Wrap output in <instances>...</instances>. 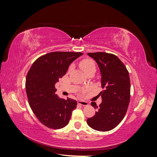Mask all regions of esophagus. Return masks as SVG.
<instances>
[{
    "instance_id": "obj_1",
    "label": "esophagus",
    "mask_w": 157,
    "mask_h": 157,
    "mask_svg": "<svg viewBox=\"0 0 157 157\" xmlns=\"http://www.w3.org/2000/svg\"><path fill=\"white\" fill-rule=\"evenodd\" d=\"M78 103L80 105H82V106H87L88 105V103L87 101H82V100H78Z\"/></svg>"
}]
</instances>
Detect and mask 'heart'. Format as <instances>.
Returning <instances> with one entry per match:
<instances>
[{"mask_svg":"<svg viewBox=\"0 0 157 157\" xmlns=\"http://www.w3.org/2000/svg\"><path fill=\"white\" fill-rule=\"evenodd\" d=\"M80 67L85 73H87L88 71L92 69L96 70V64L94 60L91 59H84L80 62ZM72 69V66H70L69 71Z\"/></svg>","mask_w":157,"mask_h":157,"instance_id":"obj_1","label":"heart"}]
</instances>
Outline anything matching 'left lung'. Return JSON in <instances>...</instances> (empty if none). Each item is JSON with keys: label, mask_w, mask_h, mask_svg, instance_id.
<instances>
[{"label": "left lung", "mask_w": 157, "mask_h": 157, "mask_svg": "<svg viewBox=\"0 0 157 157\" xmlns=\"http://www.w3.org/2000/svg\"><path fill=\"white\" fill-rule=\"evenodd\" d=\"M96 61L101 74V87L99 93L102 102L92 106L98 111L93 117L88 118L90 127L100 132L115 128L124 118L130 99V80L124 64L118 57L106 52L88 53Z\"/></svg>", "instance_id": "obj_1"}]
</instances>
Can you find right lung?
Masks as SVG:
<instances>
[{
  "label": "right lung",
  "instance_id": "1",
  "mask_svg": "<svg viewBox=\"0 0 157 157\" xmlns=\"http://www.w3.org/2000/svg\"><path fill=\"white\" fill-rule=\"evenodd\" d=\"M81 52H53L42 56L33 63L27 75L25 89L29 105L45 126L60 129L67 126L77 101L60 99L55 84L67 72L69 65Z\"/></svg>",
  "mask_w": 157,
  "mask_h": 157
}]
</instances>
